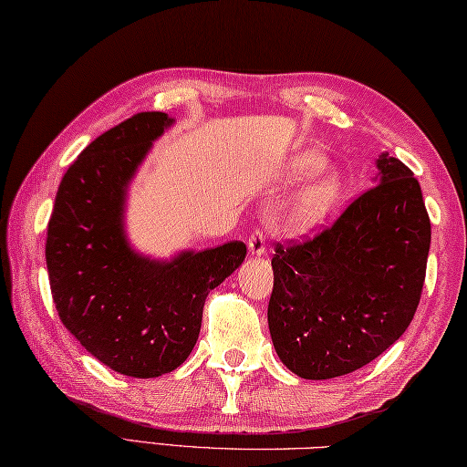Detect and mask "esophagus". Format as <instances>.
Instances as JSON below:
<instances>
[{
  "instance_id": "1",
  "label": "esophagus",
  "mask_w": 467,
  "mask_h": 467,
  "mask_svg": "<svg viewBox=\"0 0 467 467\" xmlns=\"http://www.w3.org/2000/svg\"><path fill=\"white\" fill-rule=\"evenodd\" d=\"M247 250H250L252 258H262V255L265 254V235H264V232L255 230L252 234L250 242H247Z\"/></svg>"
}]
</instances>
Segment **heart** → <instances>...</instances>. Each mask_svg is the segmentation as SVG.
I'll list each match as a JSON object with an SVG mask.
<instances>
[{
    "label": "heart",
    "instance_id": "heart-1",
    "mask_svg": "<svg viewBox=\"0 0 467 467\" xmlns=\"http://www.w3.org/2000/svg\"><path fill=\"white\" fill-rule=\"evenodd\" d=\"M325 157L317 150H302L296 153L284 171V183L298 185L304 179H308L314 172L317 175L308 181L300 192L290 197V202L284 205L280 213L282 230L294 237L310 235L325 223L335 212L342 199V177L337 171L325 167Z\"/></svg>",
    "mask_w": 467,
    "mask_h": 467
}]
</instances>
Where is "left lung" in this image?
<instances>
[{
    "label": "left lung",
    "instance_id": "8db88e82",
    "mask_svg": "<svg viewBox=\"0 0 467 467\" xmlns=\"http://www.w3.org/2000/svg\"><path fill=\"white\" fill-rule=\"evenodd\" d=\"M375 167V187L330 230L275 247L270 337L300 379H335L368 365L399 340L420 304L431 244L421 187L389 153Z\"/></svg>",
    "mask_w": 467,
    "mask_h": 467
}]
</instances>
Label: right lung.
Here are the masks:
<instances>
[{
    "instance_id": "right-lung-1",
    "label": "right lung",
    "mask_w": 467,
    "mask_h": 467,
    "mask_svg": "<svg viewBox=\"0 0 467 467\" xmlns=\"http://www.w3.org/2000/svg\"><path fill=\"white\" fill-rule=\"evenodd\" d=\"M175 125L140 112L102 132L66 171L47 222L46 268L74 338L120 375L155 379L192 355L207 294L240 268L244 242L155 258L127 232L130 185Z\"/></svg>"
}]
</instances>
